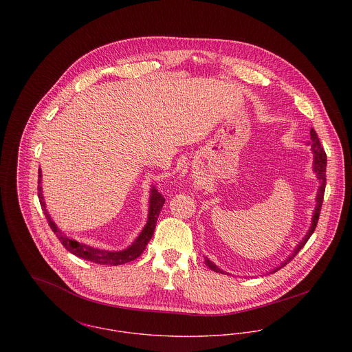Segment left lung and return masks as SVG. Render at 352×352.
I'll return each instance as SVG.
<instances>
[{
	"instance_id": "left-lung-1",
	"label": "left lung",
	"mask_w": 352,
	"mask_h": 352,
	"mask_svg": "<svg viewBox=\"0 0 352 352\" xmlns=\"http://www.w3.org/2000/svg\"><path fill=\"white\" fill-rule=\"evenodd\" d=\"M307 145H310V149L313 151V172L316 173V177H317V180H318V190H317V195H316V207H314V210H313L311 223H310V228H309L307 233L305 234V237L302 239V241H300V243L297 244V247L294 248L293 253L289 254V257L285 258L278 267H275L274 270H271L270 274H274V272L279 271L280 268H283L289 261H292V260L296 257V254H297L298 252L301 251L302 248H303V245L306 244V241L309 240V237L313 234V232H314V229H316V225H317V221H318V217H320L321 204H322V199H324V191H325V183H327V177H325V170H327V154H325V151L322 149V146H321V144H320V140H318V137H317V134H316V131H314L313 129H310V141L307 142ZM204 263H206V265H207L210 270H212V271H215V272L228 274V272L222 271L221 268H218V267H217L211 260H208L207 257H206Z\"/></svg>"
}]
</instances>
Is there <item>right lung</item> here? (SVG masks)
<instances>
[{"label": "right lung", "instance_id": "obj_1", "mask_svg": "<svg viewBox=\"0 0 352 352\" xmlns=\"http://www.w3.org/2000/svg\"><path fill=\"white\" fill-rule=\"evenodd\" d=\"M38 195H39V201L42 206V210L46 215V219L50 225L51 230L55 233V236L58 237V240L62 243V245L76 256L84 258V260H89L92 263H98L102 265H120V264H126L129 261L135 260L137 257L141 256V253L145 251L148 243L151 241L155 229V222L157 218L160 215V211L165 203V199L161 197V194L155 190L154 186H151V198H149V214H148V221L146 225L144 226L142 232L140 233V236L134 240V243L131 245H129L126 250L122 251H107V250H100V248H95L91 247L88 244L80 243L77 240H73L72 237L66 236L58 226L56 223L52 221L49 210L46 208V201L43 197V188H42V170L39 169V182H38Z\"/></svg>", "mask_w": 352, "mask_h": 352}]
</instances>
